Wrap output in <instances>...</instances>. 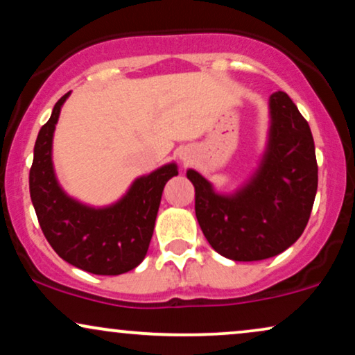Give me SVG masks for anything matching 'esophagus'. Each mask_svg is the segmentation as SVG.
<instances>
[{"label":"esophagus","instance_id":"obj_1","mask_svg":"<svg viewBox=\"0 0 355 355\" xmlns=\"http://www.w3.org/2000/svg\"><path fill=\"white\" fill-rule=\"evenodd\" d=\"M190 152H180V159H182V162H183V164H189V162H190Z\"/></svg>","mask_w":355,"mask_h":355}]
</instances>
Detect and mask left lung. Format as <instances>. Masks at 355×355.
I'll list each match as a JSON object with an SVG mask.
<instances>
[{
	"instance_id": "1",
	"label": "left lung",
	"mask_w": 355,
	"mask_h": 355,
	"mask_svg": "<svg viewBox=\"0 0 355 355\" xmlns=\"http://www.w3.org/2000/svg\"><path fill=\"white\" fill-rule=\"evenodd\" d=\"M271 127L261 164L233 195H220L195 170V213L213 250L233 261L283 253L304 232L318 191V162L309 123L291 97H270Z\"/></svg>"
}]
</instances>
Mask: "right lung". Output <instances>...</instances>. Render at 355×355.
I'll use <instances>...</instances> for the list:
<instances>
[{
	"label": "right lung",
	"instance_id": "right-lung-1",
	"mask_svg": "<svg viewBox=\"0 0 355 355\" xmlns=\"http://www.w3.org/2000/svg\"><path fill=\"white\" fill-rule=\"evenodd\" d=\"M55 102L49 121L34 144L29 193L46 240L64 261L92 275L117 276L139 266L150 245L162 191L178 175L168 164L137 178L117 203L92 208L64 193L53 166V135L62 104Z\"/></svg>",
	"mask_w": 355,
	"mask_h": 355
}]
</instances>
